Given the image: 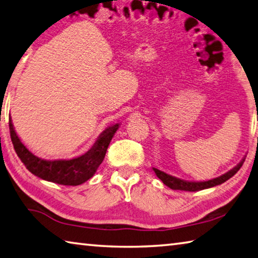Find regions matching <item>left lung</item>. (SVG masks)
Returning a JSON list of instances; mask_svg holds the SVG:
<instances>
[{
	"label": "left lung",
	"instance_id": "left-lung-1",
	"mask_svg": "<svg viewBox=\"0 0 258 258\" xmlns=\"http://www.w3.org/2000/svg\"><path fill=\"white\" fill-rule=\"evenodd\" d=\"M244 159H242L240 163L235 166L234 168L231 169L228 173L223 174V175L218 176L216 178H213V180L209 181H204V182H189V181H184L181 180V178H177L175 176L168 175V174L164 173L163 171H159L158 168H154V171L156 173V175L160 178L165 185H167L168 187H171L173 190H182V191H199V190H204V189H208V187L215 186L218 184H222L225 181H228L229 178L232 177L235 173H237L241 166L243 164Z\"/></svg>",
	"mask_w": 258,
	"mask_h": 258
}]
</instances>
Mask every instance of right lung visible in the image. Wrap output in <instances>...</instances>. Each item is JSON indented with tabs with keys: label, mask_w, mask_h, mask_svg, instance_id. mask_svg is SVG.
<instances>
[{
	"label": "right lung",
	"mask_w": 258,
	"mask_h": 258,
	"mask_svg": "<svg viewBox=\"0 0 258 258\" xmlns=\"http://www.w3.org/2000/svg\"><path fill=\"white\" fill-rule=\"evenodd\" d=\"M119 124L106 128L100 135L94 146L77 158L69 160H45L32 154L16 134L11 118L9 128L15 151L28 171L43 180L62 185H80L94 175L104 159L109 143L118 130Z\"/></svg>",
	"instance_id": "obj_1"
}]
</instances>
